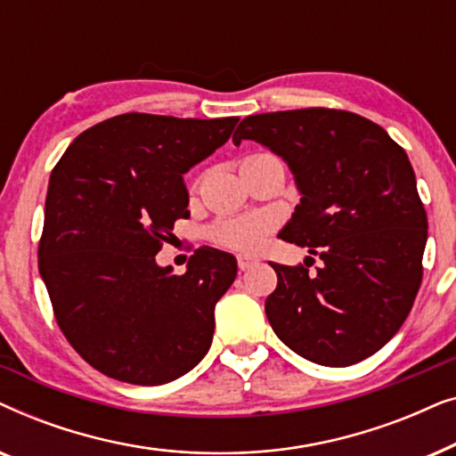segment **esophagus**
Returning a JSON list of instances; mask_svg holds the SVG:
<instances>
[{"mask_svg":"<svg viewBox=\"0 0 456 456\" xmlns=\"http://www.w3.org/2000/svg\"><path fill=\"white\" fill-rule=\"evenodd\" d=\"M236 264H239V270L240 272H245V270H248V267L257 265L259 259L257 257H251V255H239V257H236Z\"/></svg>","mask_w":456,"mask_h":456,"instance_id":"obj_1","label":"esophagus"}]
</instances>
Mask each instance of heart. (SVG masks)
Instances as JSON below:
<instances>
[{"mask_svg": "<svg viewBox=\"0 0 456 456\" xmlns=\"http://www.w3.org/2000/svg\"><path fill=\"white\" fill-rule=\"evenodd\" d=\"M265 158H273V155L253 153L245 158V161ZM208 234L220 247L236 248V251H257L265 242L267 234H270V222L255 216L226 217V220H217L216 224H211Z\"/></svg>", "mask_w": 456, "mask_h": 456, "instance_id": "b5f03b06", "label": "heart"}]
</instances>
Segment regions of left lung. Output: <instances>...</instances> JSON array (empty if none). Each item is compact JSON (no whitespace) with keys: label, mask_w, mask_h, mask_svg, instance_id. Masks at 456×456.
I'll use <instances>...</instances> for the list:
<instances>
[{"label":"left lung","mask_w":456,"mask_h":456,"mask_svg":"<svg viewBox=\"0 0 456 456\" xmlns=\"http://www.w3.org/2000/svg\"><path fill=\"white\" fill-rule=\"evenodd\" d=\"M286 159L303 192L280 239L323 261L272 264L265 315L286 346L328 367L378 353L407 320L421 286L428 216L404 149L345 110L248 116L232 136ZM314 259V257H307Z\"/></svg>","instance_id":"obj_1"}]
</instances>
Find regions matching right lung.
<instances>
[{
    "instance_id": "obj_1",
    "label": "right lung",
    "mask_w": 456,
    "mask_h": 456,
    "mask_svg": "<svg viewBox=\"0 0 456 456\" xmlns=\"http://www.w3.org/2000/svg\"><path fill=\"white\" fill-rule=\"evenodd\" d=\"M236 122L130 111L80 133L52 170L39 272L61 334L103 376L159 386L208 353L236 259L197 248L178 276L155 255L191 216L183 174Z\"/></svg>"
}]
</instances>
